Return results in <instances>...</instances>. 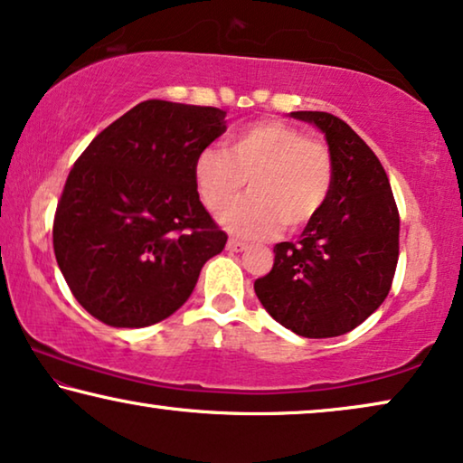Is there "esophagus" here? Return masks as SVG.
I'll list each match as a JSON object with an SVG mask.
<instances>
[{"instance_id": "esophagus-1", "label": "esophagus", "mask_w": 463, "mask_h": 463, "mask_svg": "<svg viewBox=\"0 0 463 463\" xmlns=\"http://www.w3.org/2000/svg\"><path fill=\"white\" fill-rule=\"evenodd\" d=\"M226 247H229L231 251H243V250H247V243H243V241H239V239H229Z\"/></svg>"}]
</instances>
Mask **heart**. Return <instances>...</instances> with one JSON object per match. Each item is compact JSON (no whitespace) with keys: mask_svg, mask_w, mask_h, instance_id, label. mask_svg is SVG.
<instances>
[{"mask_svg":"<svg viewBox=\"0 0 463 463\" xmlns=\"http://www.w3.org/2000/svg\"><path fill=\"white\" fill-rule=\"evenodd\" d=\"M334 174L329 146L281 119L250 123L231 136L224 153L203 148L193 161L197 194L212 213L228 207L248 180L252 194L226 210L222 224L250 239L310 224L327 205Z\"/></svg>","mask_w":463,"mask_h":463,"instance_id":"heart-1","label":"heart"}]
</instances>
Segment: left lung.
<instances>
[{
	"mask_svg": "<svg viewBox=\"0 0 463 463\" xmlns=\"http://www.w3.org/2000/svg\"><path fill=\"white\" fill-rule=\"evenodd\" d=\"M327 138L335 174L327 205L253 289L266 312L302 337L348 334L380 308L399 262L401 218L386 169L340 117L296 110Z\"/></svg>",
	"mask_w": 463,
	"mask_h": 463,
	"instance_id": "1",
	"label": "left lung"
}]
</instances>
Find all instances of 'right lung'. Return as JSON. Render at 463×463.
<instances>
[{"label":"right lung","instance_id":"obj_1","mask_svg":"<svg viewBox=\"0 0 463 463\" xmlns=\"http://www.w3.org/2000/svg\"><path fill=\"white\" fill-rule=\"evenodd\" d=\"M226 113L145 100L75 161L54 213L56 262L71 294L110 327L174 315L226 232L199 201L193 161L226 132Z\"/></svg>","mask_w":463,"mask_h":463}]
</instances>
